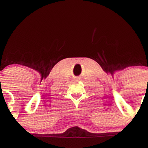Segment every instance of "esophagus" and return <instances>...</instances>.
Wrapping results in <instances>:
<instances>
[{
	"mask_svg": "<svg viewBox=\"0 0 148 148\" xmlns=\"http://www.w3.org/2000/svg\"><path fill=\"white\" fill-rule=\"evenodd\" d=\"M78 79H78V78H77V80H78Z\"/></svg>",
	"mask_w": 148,
	"mask_h": 148,
	"instance_id": "34e87169",
	"label": "esophagus"
}]
</instances>
